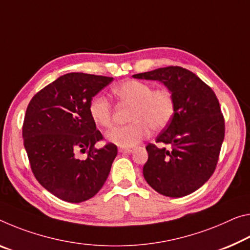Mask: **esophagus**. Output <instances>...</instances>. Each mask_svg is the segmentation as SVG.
<instances>
[{"label":"esophagus","instance_id":"esophagus-1","mask_svg":"<svg viewBox=\"0 0 250 250\" xmlns=\"http://www.w3.org/2000/svg\"><path fill=\"white\" fill-rule=\"evenodd\" d=\"M119 151H120L121 153H132L133 149L132 148H121V149H119Z\"/></svg>","mask_w":250,"mask_h":250}]
</instances>
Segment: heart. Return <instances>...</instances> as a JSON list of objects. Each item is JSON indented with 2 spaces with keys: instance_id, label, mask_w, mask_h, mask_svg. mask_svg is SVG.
<instances>
[{
  "instance_id": "heart-1",
  "label": "heart",
  "mask_w": 250,
  "mask_h": 250,
  "mask_svg": "<svg viewBox=\"0 0 250 250\" xmlns=\"http://www.w3.org/2000/svg\"><path fill=\"white\" fill-rule=\"evenodd\" d=\"M119 100L131 104L129 125L116 126L106 132L111 144L121 148H132L149 136L151 128L156 131L165 129L176 112V100L167 88L152 89L146 82L128 80L113 88ZM89 113L94 124L101 128L112 125V108L104 96H96L89 104Z\"/></svg>"
}]
</instances>
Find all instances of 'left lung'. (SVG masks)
<instances>
[{"mask_svg": "<svg viewBox=\"0 0 250 250\" xmlns=\"http://www.w3.org/2000/svg\"><path fill=\"white\" fill-rule=\"evenodd\" d=\"M156 80L171 91L176 100L172 120L156 142L149 144L144 177L161 195L179 198L199 189L215 171L225 138V120L216 94L195 73L181 66H167L132 75Z\"/></svg>", "mask_w": 250, "mask_h": 250, "instance_id": "1", "label": "left lung"}]
</instances>
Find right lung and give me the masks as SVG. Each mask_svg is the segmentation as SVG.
<instances>
[{"instance_id":"obj_1","label":"right lung","mask_w":250,"mask_h":250,"mask_svg":"<svg viewBox=\"0 0 250 250\" xmlns=\"http://www.w3.org/2000/svg\"><path fill=\"white\" fill-rule=\"evenodd\" d=\"M113 78L72 72L58 78L35 94L27 105L22 136L34 177L42 187L68 203L97 195L118 154L106 144L90 117L89 104ZM86 152L84 161L76 157Z\"/></svg>"}]
</instances>
